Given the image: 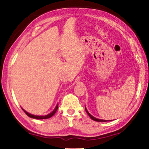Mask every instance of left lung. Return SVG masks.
Listing matches in <instances>:
<instances>
[{
	"mask_svg": "<svg viewBox=\"0 0 149 149\" xmlns=\"http://www.w3.org/2000/svg\"><path fill=\"white\" fill-rule=\"evenodd\" d=\"M85 111H86V112L87 113V114L89 116V117L91 118V119L93 120H95V121H96V122H107V121H111V120H100V119H97V118H95V117H93L92 115H91L89 113V112H88L87 111V110L86 109V108H85Z\"/></svg>",
	"mask_w": 149,
	"mask_h": 149,
	"instance_id": "obj_1",
	"label": "left lung"
}]
</instances>
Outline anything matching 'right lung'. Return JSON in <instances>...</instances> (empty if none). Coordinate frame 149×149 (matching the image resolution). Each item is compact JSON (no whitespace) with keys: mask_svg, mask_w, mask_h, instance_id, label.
Returning a JSON list of instances; mask_svg holds the SVG:
<instances>
[{"mask_svg":"<svg viewBox=\"0 0 149 149\" xmlns=\"http://www.w3.org/2000/svg\"><path fill=\"white\" fill-rule=\"evenodd\" d=\"M58 104H57L56 108H54V110L52 111V112H50V114H47V115H45V116H36V115H33V114H29V113H28L27 112H26V110H24L23 108H22V110H24V112L26 113V114L29 117L31 118H34V119H37V120H42V119H48V118H49L50 117H52V116L54 115L55 113H56V112L58 110Z\"/></svg>","mask_w":149,"mask_h":149,"instance_id":"obj_1","label":"right lung"}]
</instances>
